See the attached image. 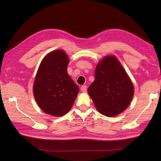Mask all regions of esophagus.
<instances>
[{"mask_svg":"<svg viewBox=\"0 0 161 161\" xmlns=\"http://www.w3.org/2000/svg\"><path fill=\"white\" fill-rule=\"evenodd\" d=\"M86 86H85V85H82L81 87H80V91H82V92H86Z\"/></svg>","mask_w":161,"mask_h":161,"instance_id":"34e87169","label":"esophagus"}]
</instances>
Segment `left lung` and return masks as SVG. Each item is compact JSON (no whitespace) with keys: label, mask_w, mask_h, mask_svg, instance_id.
Instances as JSON below:
<instances>
[{"label":"left lung","mask_w":161,"mask_h":161,"mask_svg":"<svg viewBox=\"0 0 161 161\" xmlns=\"http://www.w3.org/2000/svg\"><path fill=\"white\" fill-rule=\"evenodd\" d=\"M95 76L87 91L97 109L108 117L125 110L134 96V86L116 57L108 56L101 60Z\"/></svg>","instance_id":"left-lung-1"}]
</instances>
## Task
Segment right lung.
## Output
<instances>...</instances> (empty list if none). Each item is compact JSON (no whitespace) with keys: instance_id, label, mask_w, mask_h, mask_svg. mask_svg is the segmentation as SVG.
<instances>
[{"instance_id":"add662e5","label":"right lung","mask_w":161,"mask_h":161,"mask_svg":"<svg viewBox=\"0 0 161 161\" xmlns=\"http://www.w3.org/2000/svg\"><path fill=\"white\" fill-rule=\"evenodd\" d=\"M69 59L64 50H54L43 58L33 87L36 101L45 113L60 117L74 103L79 88L68 75Z\"/></svg>"}]
</instances>
